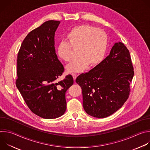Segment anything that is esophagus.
<instances>
[{
	"label": "esophagus",
	"mask_w": 150,
	"mask_h": 150,
	"mask_svg": "<svg viewBox=\"0 0 150 150\" xmlns=\"http://www.w3.org/2000/svg\"><path fill=\"white\" fill-rule=\"evenodd\" d=\"M72 76H73V78H74V81H75V79H76V78L77 75H76V74H72Z\"/></svg>",
	"instance_id": "34e87169"
}]
</instances>
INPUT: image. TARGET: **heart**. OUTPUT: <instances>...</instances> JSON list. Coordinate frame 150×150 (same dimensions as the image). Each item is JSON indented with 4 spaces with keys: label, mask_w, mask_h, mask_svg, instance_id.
Here are the masks:
<instances>
[{
    "label": "heart",
    "mask_w": 150,
    "mask_h": 150,
    "mask_svg": "<svg viewBox=\"0 0 150 150\" xmlns=\"http://www.w3.org/2000/svg\"><path fill=\"white\" fill-rule=\"evenodd\" d=\"M65 40L56 46V53L60 59L71 61L72 48L78 49V58L67 67V71L69 73L82 72L90 64L91 66L98 65L103 60L108 46L106 33L90 25H82L72 28L67 34Z\"/></svg>",
    "instance_id": "1"
}]
</instances>
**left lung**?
<instances>
[{
  "label": "left lung",
  "instance_id": "obj_1",
  "mask_svg": "<svg viewBox=\"0 0 150 150\" xmlns=\"http://www.w3.org/2000/svg\"><path fill=\"white\" fill-rule=\"evenodd\" d=\"M134 75L129 50L122 42H116L108 56L76 79L82 89L85 111L97 118L113 114L129 97Z\"/></svg>",
  "mask_w": 150,
  "mask_h": 150
}]
</instances>
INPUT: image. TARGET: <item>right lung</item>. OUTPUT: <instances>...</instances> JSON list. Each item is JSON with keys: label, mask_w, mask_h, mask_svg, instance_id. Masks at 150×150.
Wrapping results in <instances>:
<instances>
[{"label": "right lung", "mask_w": 150, "mask_h": 150, "mask_svg": "<svg viewBox=\"0 0 150 150\" xmlns=\"http://www.w3.org/2000/svg\"><path fill=\"white\" fill-rule=\"evenodd\" d=\"M60 23L47 21L30 32L17 56L16 87L31 111L44 119L64 114L65 93L74 83L71 75L56 81L64 72L54 47V34Z\"/></svg>", "instance_id": "obj_1"}]
</instances>
